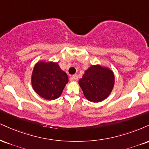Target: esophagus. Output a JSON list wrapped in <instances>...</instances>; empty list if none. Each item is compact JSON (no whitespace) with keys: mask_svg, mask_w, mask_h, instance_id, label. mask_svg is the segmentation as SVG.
I'll use <instances>...</instances> for the list:
<instances>
[{"mask_svg":"<svg viewBox=\"0 0 149 149\" xmlns=\"http://www.w3.org/2000/svg\"><path fill=\"white\" fill-rule=\"evenodd\" d=\"M72 78H73V80H78V75H77V74H75V75H73V77H72Z\"/></svg>","mask_w":149,"mask_h":149,"instance_id":"esophagus-1","label":"esophagus"}]
</instances>
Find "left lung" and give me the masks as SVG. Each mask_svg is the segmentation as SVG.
Listing matches in <instances>:
<instances>
[{
	"mask_svg": "<svg viewBox=\"0 0 149 149\" xmlns=\"http://www.w3.org/2000/svg\"><path fill=\"white\" fill-rule=\"evenodd\" d=\"M84 96L94 103L103 101L112 92L114 85L113 71L99 64L92 65L78 81Z\"/></svg>",
	"mask_w": 149,
	"mask_h": 149,
	"instance_id": "left-lung-1",
	"label": "left lung"
}]
</instances>
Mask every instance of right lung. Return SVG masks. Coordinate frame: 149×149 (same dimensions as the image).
Returning <instances> with one entry per match:
<instances>
[{
    "instance_id": "add662e5",
    "label": "right lung",
    "mask_w": 149,
    "mask_h": 149,
    "mask_svg": "<svg viewBox=\"0 0 149 149\" xmlns=\"http://www.w3.org/2000/svg\"><path fill=\"white\" fill-rule=\"evenodd\" d=\"M68 82L67 74L60 69L57 62L39 61L32 73L33 89L41 97L49 101L60 97Z\"/></svg>"
}]
</instances>
